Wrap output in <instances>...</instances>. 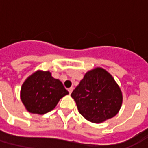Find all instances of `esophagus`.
<instances>
[{
    "instance_id": "obj_1",
    "label": "esophagus",
    "mask_w": 148,
    "mask_h": 148,
    "mask_svg": "<svg viewBox=\"0 0 148 148\" xmlns=\"http://www.w3.org/2000/svg\"><path fill=\"white\" fill-rule=\"evenodd\" d=\"M73 90H74V88H73V87H71V88H69V89H68V91H69V93H72V91H73Z\"/></svg>"
}]
</instances>
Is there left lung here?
I'll use <instances>...</instances> for the list:
<instances>
[{"label": "left lung", "mask_w": 148, "mask_h": 148, "mask_svg": "<svg viewBox=\"0 0 148 148\" xmlns=\"http://www.w3.org/2000/svg\"><path fill=\"white\" fill-rule=\"evenodd\" d=\"M71 97L80 114L93 123H101L116 116L123 99L120 87L102 68L88 71Z\"/></svg>", "instance_id": "obj_1"}]
</instances>
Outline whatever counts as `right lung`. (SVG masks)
Instances as JSON below:
<instances>
[{"label": "right lung", "mask_w": 148, "mask_h": 148, "mask_svg": "<svg viewBox=\"0 0 148 148\" xmlns=\"http://www.w3.org/2000/svg\"><path fill=\"white\" fill-rule=\"evenodd\" d=\"M68 91L49 71H36L22 85L21 97L29 112L44 114L51 111Z\"/></svg>", "instance_id": "1"}]
</instances>
